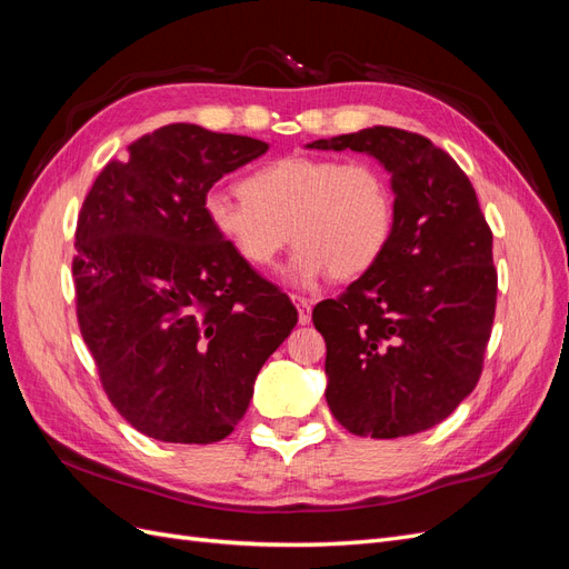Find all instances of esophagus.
<instances>
[{
    "mask_svg": "<svg viewBox=\"0 0 569 569\" xmlns=\"http://www.w3.org/2000/svg\"><path fill=\"white\" fill-rule=\"evenodd\" d=\"M291 301H295L297 311H299V325H308V322H311L313 301H311V299H303V297H291Z\"/></svg>",
    "mask_w": 569,
    "mask_h": 569,
    "instance_id": "obj_1",
    "label": "esophagus"
}]
</instances>
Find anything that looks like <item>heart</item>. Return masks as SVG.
<instances>
[{
	"instance_id": "obj_1",
	"label": "heart",
	"mask_w": 569,
	"mask_h": 569,
	"mask_svg": "<svg viewBox=\"0 0 569 569\" xmlns=\"http://www.w3.org/2000/svg\"><path fill=\"white\" fill-rule=\"evenodd\" d=\"M203 216L239 261L256 270L274 263L291 232L299 247L287 280L313 287L327 272L353 280L380 261L393 232V194L370 161L287 157L253 170L242 194L211 189Z\"/></svg>"
}]
</instances>
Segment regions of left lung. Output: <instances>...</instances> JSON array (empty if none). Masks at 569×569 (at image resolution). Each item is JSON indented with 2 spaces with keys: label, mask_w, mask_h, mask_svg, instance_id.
Segmentation results:
<instances>
[{
  "label": "left lung",
  "mask_w": 569,
  "mask_h": 569,
  "mask_svg": "<svg viewBox=\"0 0 569 569\" xmlns=\"http://www.w3.org/2000/svg\"><path fill=\"white\" fill-rule=\"evenodd\" d=\"M306 147L368 153L393 192V232L380 261L313 308L327 343V406L358 437L425 432L477 387L491 337L493 234L475 187L443 149L399 128Z\"/></svg>",
  "instance_id": "left-lung-1"
}]
</instances>
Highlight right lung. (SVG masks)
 Instances as JSON below:
<instances>
[{
	"instance_id": "1",
	"label": "right lung",
	"mask_w": 569,
	"mask_h": 569,
	"mask_svg": "<svg viewBox=\"0 0 569 569\" xmlns=\"http://www.w3.org/2000/svg\"><path fill=\"white\" fill-rule=\"evenodd\" d=\"M266 151L253 137L173 123L132 142L82 201L80 332L109 401L151 439H226L297 325L287 295L239 261L203 216L209 189Z\"/></svg>"
}]
</instances>
